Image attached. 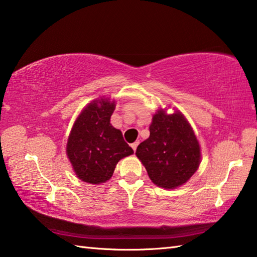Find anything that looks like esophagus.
<instances>
[{"mask_svg": "<svg viewBox=\"0 0 257 257\" xmlns=\"http://www.w3.org/2000/svg\"><path fill=\"white\" fill-rule=\"evenodd\" d=\"M137 146H138V142H136V143H134V144H132V147H133V149H134V152H136V149H137Z\"/></svg>", "mask_w": 257, "mask_h": 257, "instance_id": "34e87169", "label": "esophagus"}]
</instances>
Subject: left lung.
Masks as SVG:
<instances>
[{"instance_id": "left-lung-1", "label": "left lung", "mask_w": 257, "mask_h": 257, "mask_svg": "<svg viewBox=\"0 0 257 257\" xmlns=\"http://www.w3.org/2000/svg\"><path fill=\"white\" fill-rule=\"evenodd\" d=\"M149 133L136 151L149 179L164 189L186 183L201 160L199 142L188 120L180 111L167 114L160 109L153 116Z\"/></svg>"}]
</instances>
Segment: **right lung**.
I'll use <instances>...</instances> for the list:
<instances>
[{
    "instance_id": "1",
    "label": "right lung",
    "mask_w": 257,
    "mask_h": 257,
    "mask_svg": "<svg viewBox=\"0 0 257 257\" xmlns=\"http://www.w3.org/2000/svg\"><path fill=\"white\" fill-rule=\"evenodd\" d=\"M114 101L99 99L82 110L69 134L66 153L80 180L100 184L111 179L116 163L132 155L133 148L110 123Z\"/></svg>"
}]
</instances>
